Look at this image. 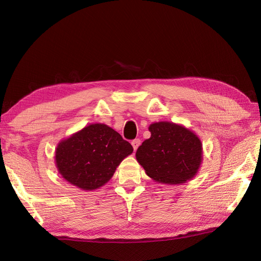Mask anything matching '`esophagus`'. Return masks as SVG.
<instances>
[{
	"instance_id": "obj_1",
	"label": "esophagus",
	"mask_w": 261,
	"mask_h": 261,
	"mask_svg": "<svg viewBox=\"0 0 261 261\" xmlns=\"http://www.w3.org/2000/svg\"><path fill=\"white\" fill-rule=\"evenodd\" d=\"M140 143H141L140 139H135V140H132V142H131V145H132V147H134V149H135V151L137 150V149H138V147H139V146H140Z\"/></svg>"
}]
</instances>
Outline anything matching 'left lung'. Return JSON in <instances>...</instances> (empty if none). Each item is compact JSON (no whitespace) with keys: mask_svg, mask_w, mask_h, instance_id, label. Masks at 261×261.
<instances>
[{"mask_svg":"<svg viewBox=\"0 0 261 261\" xmlns=\"http://www.w3.org/2000/svg\"><path fill=\"white\" fill-rule=\"evenodd\" d=\"M151 137L136 152L137 162L154 181L184 184L194 178L203 160L202 142L195 132L174 122L149 125Z\"/></svg>","mask_w":261,"mask_h":261,"instance_id":"1","label":"left lung"}]
</instances>
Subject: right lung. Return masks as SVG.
Masks as SVG:
<instances>
[{
	"label": "right lung",
	"instance_id": "add662e5",
	"mask_svg": "<svg viewBox=\"0 0 261 261\" xmlns=\"http://www.w3.org/2000/svg\"><path fill=\"white\" fill-rule=\"evenodd\" d=\"M132 151L130 143L112 127L92 123L58 143L55 164L66 181L83 191H93L107 184Z\"/></svg>",
	"mask_w": 261,
	"mask_h": 261
}]
</instances>
